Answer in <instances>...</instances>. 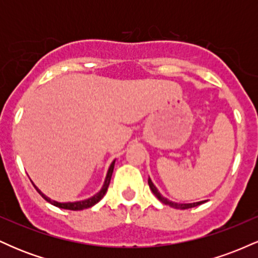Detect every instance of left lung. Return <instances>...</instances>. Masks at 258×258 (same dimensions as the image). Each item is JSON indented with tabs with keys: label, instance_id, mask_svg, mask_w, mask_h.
Returning <instances> with one entry per match:
<instances>
[{
	"label": "left lung",
	"instance_id": "1",
	"mask_svg": "<svg viewBox=\"0 0 258 258\" xmlns=\"http://www.w3.org/2000/svg\"><path fill=\"white\" fill-rule=\"evenodd\" d=\"M148 184H149L150 189H152V191L154 193V195H155V197L158 198V199H159L160 201H161V203H164L165 205H168V206H171V207H174V209L186 210V209H191V207H195V206H199V205H201V204L205 203V201H199V203H194V204H176V203H172V201L167 200L166 198H164L161 194L159 193L158 189H156V186L153 184L152 179H150V178L148 179Z\"/></svg>",
	"mask_w": 258,
	"mask_h": 258
}]
</instances>
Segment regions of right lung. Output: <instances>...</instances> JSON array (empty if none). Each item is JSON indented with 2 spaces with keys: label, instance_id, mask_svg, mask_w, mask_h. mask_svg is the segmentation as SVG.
Listing matches in <instances>:
<instances>
[{
  "label": "right lung",
  "instance_id": "obj_1",
  "mask_svg": "<svg viewBox=\"0 0 258 258\" xmlns=\"http://www.w3.org/2000/svg\"><path fill=\"white\" fill-rule=\"evenodd\" d=\"M114 164L115 161L111 162L110 167H109L108 170V174H106V178H105V182H104V185H103V188L100 189L99 193H97L94 197L90 198V199L87 200H84V201H78V203H67V204H60V203H57V201H53L49 199V198L44 197V195L41 193L40 190L36 188V190L38 191V194L41 195V197L43 198L44 200L48 201V203H51L52 205L57 206V207H60V209H65V210H72V211H79V210H84V209H88V207H92L93 205H96L98 201L102 199L103 197H104L106 190H108V186H109V183H110V179H111V174H112V171H114Z\"/></svg>",
  "mask_w": 258,
  "mask_h": 258
}]
</instances>
